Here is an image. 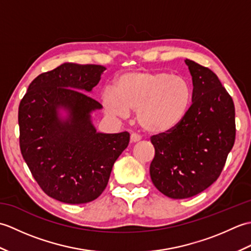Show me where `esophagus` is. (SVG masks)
I'll return each instance as SVG.
<instances>
[{
  "label": "esophagus",
  "instance_id": "1",
  "mask_svg": "<svg viewBox=\"0 0 251 251\" xmlns=\"http://www.w3.org/2000/svg\"><path fill=\"white\" fill-rule=\"evenodd\" d=\"M140 136H138V135H136V134H131L130 135V143H136V142H138V141H140Z\"/></svg>",
  "mask_w": 251,
  "mask_h": 251
}]
</instances>
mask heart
I'll list each match as a JSON object with an SVG mask.
<instances>
[{
	"instance_id": "heart-1",
	"label": "heart",
	"mask_w": 251,
	"mask_h": 251,
	"mask_svg": "<svg viewBox=\"0 0 251 251\" xmlns=\"http://www.w3.org/2000/svg\"><path fill=\"white\" fill-rule=\"evenodd\" d=\"M193 97L191 83L165 71L137 70L122 74L115 89L102 94L103 110L115 120H126L136 110V120L150 134H165L183 121Z\"/></svg>"
}]
</instances>
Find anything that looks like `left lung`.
Instances as JSON below:
<instances>
[{"mask_svg": "<svg viewBox=\"0 0 251 251\" xmlns=\"http://www.w3.org/2000/svg\"><path fill=\"white\" fill-rule=\"evenodd\" d=\"M193 83L192 105L180 124L153 136L150 176L155 188L182 200L206 190L219 177L235 141V108L216 74L185 59Z\"/></svg>", "mask_w": 251, "mask_h": 251, "instance_id": "1", "label": "left lung"}]
</instances>
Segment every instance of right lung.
Segmentation results:
<instances>
[{"instance_id": "right-lung-1", "label": "right lung", "mask_w": 251, "mask_h": 251, "mask_svg": "<svg viewBox=\"0 0 251 251\" xmlns=\"http://www.w3.org/2000/svg\"><path fill=\"white\" fill-rule=\"evenodd\" d=\"M105 67L65 62L40 74L20 101V150L45 193L85 204L105 189L115 161L129 143L127 131L98 132L92 113L102 108L87 95Z\"/></svg>"}]
</instances>
